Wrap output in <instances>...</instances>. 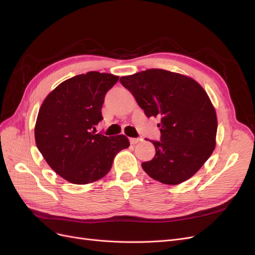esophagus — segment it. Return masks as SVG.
<instances>
[{
	"label": "esophagus",
	"instance_id": "esophagus-1",
	"mask_svg": "<svg viewBox=\"0 0 255 255\" xmlns=\"http://www.w3.org/2000/svg\"><path fill=\"white\" fill-rule=\"evenodd\" d=\"M141 140H142L141 138H129L130 144H136L137 142H139V141H141Z\"/></svg>",
	"mask_w": 255,
	"mask_h": 255
}]
</instances>
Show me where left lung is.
<instances>
[{
    "instance_id": "1",
    "label": "left lung",
    "mask_w": 255,
    "mask_h": 255,
    "mask_svg": "<svg viewBox=\"0 0 255 255\" xmlns=\"http://www.w3.org/2000/svg\"><path fill=\"white\" fill-rule=\"evenodd\" d=\"M146 117H159L160 140L152 141L155 156L142 163L152 179L177 185L190 179L216 146L217 116L206 91L189 76L149 69L122 76Z\"/></svg>"
}]
</instances>
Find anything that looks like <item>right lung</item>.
Here are the masks:
<instances>
[{
  "label": "right lung",
  "mask_w": 255,
  "mask_h": 255,
  "mask_svg": "<svg viewBox=\"0 0 255 255\" xmlns=\"http://www.w3.org/2000/svg\"><path fill=\"white\" fill-rule=\"evenodd\" d=\"M119 76L90 71L60 83L42 102L35 125L38 150L58 175L89 184L110 172L115 156L128 148L125 135L96 134L106 92Z\"/></svg>",
  "instance_id": "add662e5"
}]
</instances>
